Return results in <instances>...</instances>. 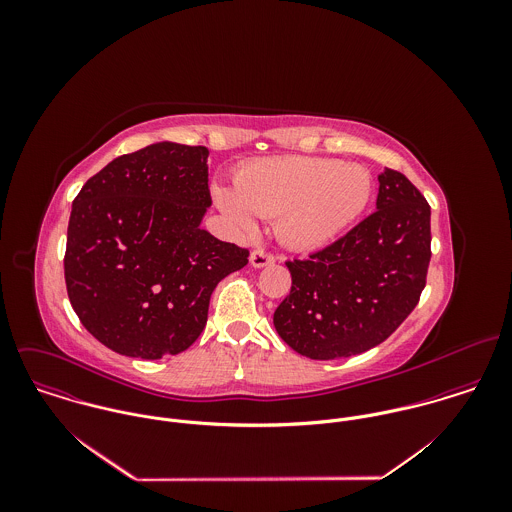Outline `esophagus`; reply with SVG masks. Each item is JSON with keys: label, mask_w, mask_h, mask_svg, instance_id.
<instances>
[{"label": "esophagus", "mask_w": 512, "mask_h": 512, "mask_svg": "<svg viewBox=\"0 0 512 512\" xmlns=\"http://www.w3.org/2000/svg\"><path fill=\"white\" fill-rule=\"evenodd\" d=\"M274 256L272 254H268L266 250H262V248H258V250H254L252 254H250V264L254 266V268H264V266H270V264H274Z\"/></svg>", "instance_id": "esophagus-1"}]
</instances>
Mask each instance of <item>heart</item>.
Segmentation results:
<instances>
[{
    "label": "heart",
    "instance_id": "b5f03b06",
    "mask_svg": "<svg viewBox=\"0 0 512 512\" xmlns=\"http://www.w3.org/2000/svg\"><path fill=\"white\" fill-rule=\"evenodd\" d=\"M234 189H213L220 213L238 230L252 232L256 217L278 219L280 238L299 250L333 242L363 215L372 193L361 165L325 157H268L234 175Z\"/></svg>",
    "mask_w": 512,
    "mask_h": 512
}]
</instances>
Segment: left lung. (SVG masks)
Listing matches in <instances>:
<instances>
[{"mask_svg": "<svg viewBox=\"0 0 512 512\" xmlns=\"http://www.w3.org/2000/svg\"><path fill=\"white\" fill-rule=\"evenodd\" d=\"M378 185L370 217L307 260L286 262L292 290L274 311V327L307 359H343L380 345L426 286L430 205L388 167Z\"/></svg>", "mask_w": 512, "mask_h": 512, "instance_id": "8db88e82", "label": "left lung"}]
</instances>
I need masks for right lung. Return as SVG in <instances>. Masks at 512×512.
<instances>
[{"label": "right lung", "instance_id": "add662e5", "mask_svg": "<svg viewBox=\"0 0 512 512\" xmlns=\"http://www.w3.org/2000/svg\"><path fill=\"white\" fill-rule=\"evenodd\" d=\"M209 149L157 142L110 161L76 195L65 280L74 313L118 355L155 361L189 349L220 280L248 250L201 224Z\"/></svg>", "mask_w": 512, "mask_h": 512}]
</instances>
